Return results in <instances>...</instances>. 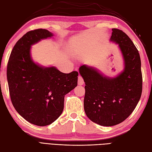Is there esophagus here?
<instances>
[{
    "instance_id": "esophagus-1",
    "label": "esophagus",
    "mask_w": 152,
    "mask_h": 152,
    "mask_svg": "<svg viewBox=\"0 0 152 152\" xmlns=\"http://www.w3.org/2000/svg\"><path fill=\"white\" fill-rule=\"evenodd\" d=\"M84 81L83 78L79 75V77H78V84L80 86H82L84 84Z\"/></svg>"
}]
</instances>
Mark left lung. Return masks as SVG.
<instances>
[{"instance_id": "1", "label": "left lung", "mask_w": 152, "mask_h": 152, "mask_svg": "<svg viewBox=\"0 0 152 152\" xmlns=\"http://www.w3.org/2000/svg\"><path fill=\"white\" fill-rule=\"evenodd\" d=\"M110 40L118 44L122 54L124 68L121 73L108 77L86 65L79 68L86 84V115L103 126H113L125 121L134 111L142 93L141 59L134 43L117 28L112 29Z\"/></svg>"}]
</instances>
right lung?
Segmentation results:
<instances>
[{"label":"right lung","mask_w":152,"mask_h":152,"mask_svg":"<svg viewBox=\"0 0 152 152\" xmlns=\"http://www.w3.org/2000/svg\"><path fill=\"white\" fill-rule=\"evenodd\" d=\"M53 34L45 29L27 32L14 46L7 67L11 102L30 123L45 126L61 115L65 96L77 86L78 73L61 72L54 66H40L32 60V45Z\"/></svg>","instance_id":"1"}]
</instances>
